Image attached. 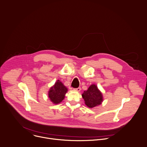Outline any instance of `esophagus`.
I'll list each match as a JSON object with an SVG mask.
<instances>
[{
  "label": "esophagus",
  "mask_w": 147,
  "mask_h": 147,
  "mask_svg": "<svg viewBox=\"0 0 147 147\" xmlns=\"http://www.w3.org/2000/svg\"><path fill=\"white\" fill-rule=\"evenodd\" d=\"M74 90H76V91H77V92H80V91L81 90V88H80V87H78V88H77L74 89Z\"/></svg>",
  "instance_id": "obj_1"
}]
</instances>
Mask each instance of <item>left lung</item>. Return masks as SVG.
Returning a JSON list of instances; mask_svg holds the SVG:
<instances>
[{
	"label": "left lung",
	"mask_w": 147,
	"mask_h": 147,
	"mask_svg": "<svg viewBox=\"0 0 147 147\" xmlns=\"http://www.w3.org/2000/svg\"><path fill=\"white\" fill-rule=\"evenodd\" d=\"M85 105L90 109L100 105L103 101L102 92L95 84H92L87 90H85L82 94Z\"/></svg>",
	"instance_id": "obj_1"
}]
</instances>
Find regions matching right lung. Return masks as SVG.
Segmentation results:
<instances>
[{
    "mask_svg": "<svg viewBox=\"0 0 147 147\" xmlns=\"http://www.w3.org/2000/svg\"><path fill=\"white\" fill-rule=\"evenodd\" d=\"M67 88L64 84L58 80L55 84L51 86L48 91V97L53 104L58 105L60 103L65 97V94L67 92Z\"/></svg>",
    "mask_w": 147,
    "mask_h": 147,
    "instance_id": "add662e5",
    "label": "right lung"
}]
</instances>
